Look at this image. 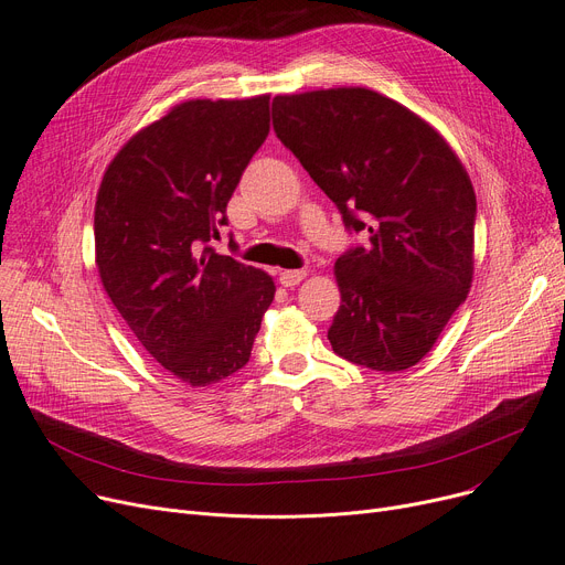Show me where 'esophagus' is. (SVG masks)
I'll return each mask as SVG.
<instances>
[{
  "label": "esophagus",
  "instance_id": "34e87169",
  "mask_svg": "<svg viewBox=\"0 0 565 565\" xmlns=\"http://www.w3.org/2000/svg\"><path fill=\"white\" fill-rule=\"evenodd\" d=\"M305 277H307V270H284L279 275V281H281V286L292 288V286H298Z\"/></svg>",
  "mask_w": 565,
  "mask_h": 565
}]
</instances>
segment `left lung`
Listing matches in <instances>:
<instances>
[{
  "instance_id": "8db88e82",
  "label": "left lung",
  "mask_w": 565,
  "mask_h": 565,
  "mask_svg": "<svg viewBox=\"0 0 565 565\" xmlns=\"http://www.w3.org/2000/svg\"><path fill=\"white\" fill-rule=\"evenodd\" d=\"M273 128L366 243L337 258L339 358L394 373L426 358L473 273L477 196L426 121L371 88L273 100Z\"/></svg>"
}]
</instances>
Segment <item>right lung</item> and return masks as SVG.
Instances as JSON below:
<instances>
[{"label":"right lung","mask_w":565,"mask_h":565,"mask_svg":"<svg viewBox=\"0 0 565 565\" xmlns=\"http://www.w3.org/2000/svg\"><path fill=\"white\" fill-rule=\"evenodd\" d=\"M267 132L270 96L183 103L118 151L98 192L96 263L109 300L148 354L192 387L249 362L275 300L270 275L213 247Z\"/></svg>","instance_id":"1"}]
</instances>
